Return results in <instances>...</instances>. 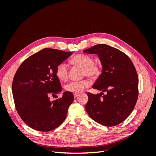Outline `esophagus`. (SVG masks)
<instances>
[{
  "label": "esophagus",
  "instance_id": "obj_1",
  "mask_svg": "<svg viewBox=\"0 0 156 156\" xmlns=\"http://www.w3.org/2000/svg\"><path fill=\"white\" fill-rule=\"evenodd\" d=\"M78 96H79V94H73L74 98H77Z\"/></svg>",
  "mask_w": 156,
  "mask_h": 156
}]
</instances>
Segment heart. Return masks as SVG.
<instances>
[{
	"instance_id": "1",
	"label": "heart",
	"mask_w": 156,
	"mask_h": 156,
	"mask_svg": "<svg viewBox=\"0 0 156 156\" xmlns=\"http://www.w3.org/2000/svg\"><path fill=\"white\" fill-rule=\"evenodd\" d=\"M72 62L83 68V74L91 78L96 77L100 73L98 66L94 63L93 58L88 55L79 54L75 55ZM56 75L60 81H66L68 77V65L66 63L60 64L56 69ZM90 85V82L88 79L81 81H74L66 84L65 88L68 92L77 94L83 92L84 89Z\"/></svg>"
}]
</instances>
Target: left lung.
Here are the masks:
<instances>
[{"mask_svg": "<svg viewBox=\"0 0 156 156\" xmlns=\"http://www.w3.org/2000/svg\"><path fill=\"white\" fill-rule=\"evenodd\" d=\"M83 52L97 54L103 68L92 86L102 92H88L87 113L103 126L120 124L133 111L138 98L139 79L133 62L123 52L106 44H98ZM104 91L105 95H103Z\"/></svg>", "mask_w": 156, "mask_h": 156, "instance_id": "obj_1", "label": "left lung"}]
</instances>
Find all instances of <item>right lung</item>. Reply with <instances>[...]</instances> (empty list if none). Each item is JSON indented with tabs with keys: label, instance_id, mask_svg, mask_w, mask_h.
<instances>
[{
	"label": "right lung",
	"instance_id": "obj_1",
	"mask_svg": "<svg viewBox=\"0 0 156 156\" xmlns=\"http://www.w3.org/2000/svg\"><path fill=\"white\" fill-rule=\"evenodd\" d=\"M72 53L45 48L27 58L17 69L12 83L14 103L21 119L31 128L50 131L66 119L74 100L73 94L64 92L53 101L49 96L62 91L56 69Z\"/></svg>",
	"mask_w": 156,
	"mask_h": 156
}]
</instances>
